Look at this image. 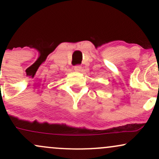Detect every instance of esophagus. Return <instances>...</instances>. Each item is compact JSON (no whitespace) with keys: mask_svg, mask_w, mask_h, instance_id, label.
<instances>
[{"mask_svg":"<svg viewBox=\"0 0 159 159\" xmlns=\"http://www.w3.org/2000/svg\"><path fill=\"white\" fill-rule=\"evenodd\" d=\"M74 69H75V71H76V72H81V69H82V67H81V66H80V65H77V66H75L74 67Z\"/></svg>","mask_w":159,"mask_h":159,"instance_id":"1","label":"esophagus"}]
</instances>
